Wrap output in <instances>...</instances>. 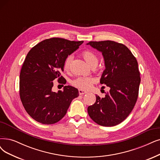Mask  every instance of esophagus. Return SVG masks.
Returning <instances> with one entry per match:
<instances>
[{
  "instance_id": "1",
  "label": "esophagus",
  "mask_w": 160,
  "mask_h": 160,
  "mask_svg": "<svg viewBox=\"0 0 160 160\" xmlns=\"http://www.w3.org/2000/svg\"><path fill=\"white\" fill-rule=\"evenodd\" d=\"M78 92H79V94H80V95H83V94H85V93H88L86 91L83 90H79Z\"/></svg>"
}]
</instances>
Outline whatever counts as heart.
Masks as SVG:
<instances>
[{
  "instance_id": "1",
  "label": "heart",
  "mask_w": 160,
  "mask_h": 160,
  "mask_svg": "<svg viewBox=\"0 0 160 160\" xmlns=\"http://www.w3.org/2000/svg\"><path fill=\"white\" fill-rule=\"evenodd\" d=\"M82 56H83L86 62L91 66L92 64L94 63H98V58L94 54V53L90 51H85L82 52ZM72 60V56H68L66 58V60L64 63V70H68L70 68V65L71 61ZM95 82V79L92 77H78L76 79L74 80L72 82L73 86L80 88V89L87 90L90 88V86Z\"/></svg>"
}]
</instances>
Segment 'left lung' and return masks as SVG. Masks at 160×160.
Returning a JSON list of instances; mask_svg holds the SVG:
<instances>
[{
	"label": "left lung",
	"mask_w": 160,
	"mask_h": 160,
	"mask_svg": "<svg viewBox=\"0 0 160 160\" xmlns=\"http://www.w3.org/2000/svg\"><path fill=\"white\" fill-rule=\"evenodd\" d=\"M86 45L102 53L105 70L100 84L110 89L105 98L96 96V103L88 108V115L99 125L115 126L129 115L137 102L140 84L137 61L125 45L113 41Z\"/></svg>",
	"instance_id": "left-lung-1"
}]
</instances>
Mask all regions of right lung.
I'll list each match as a JSON object with an SVG mask.
<instances>
[{
    "mask_svg": "<svg viewBox=\"0 0 160 160\" xmlns=\"http://www.w3.org/2000/svg\"><path fill=\"white\" fill-rule=\"evenodd\" d=\"M84 43L62 38L42 41L29 51L20 75V96L28 115L36 121L51 125L66 115L78 89L65 86L62 90H52L53 80L61 76L67 57ZM64 80H62L64 83Z\"/></svg>",
    "mask_w": 160,
    "mask_h": 160,
    "instance_id": "right-lung-1",
    "label": "right lung"
}]
</instances>
